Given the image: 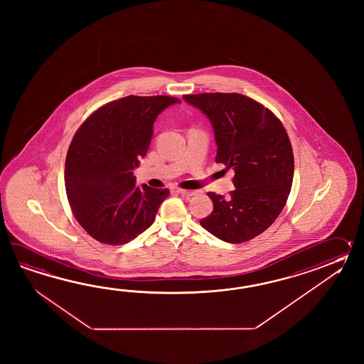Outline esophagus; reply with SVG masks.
Returning <instances> with one entry per match:
<instances>
[{"label": "esophagus", "instance_id": "34e87169", "mask_svg": "<svg viewBox=\"0 0 364 364\" xmlns=\"http://www.w3.org/2000/svg\"><path fill=\"white\" fill-rule=\"evenodd\" d=\"M178 193L181 195H183L186 198H190V196H193L195 195V191H191V190H183V188H178Z\"/></svg>", "mask_w": 364, "mask_h": 364}]
</instances>
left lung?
Returning a JSON list of instances; mask_svg holds the SVG:
<instances>
[{
    "label": "left lung",
    "instance_id": "1",
    "mask_svg": "<svg viewBox=\"0 0 364 364\" xmlns=\"http://www.w3.org/2000/svg\"><path fill=\"white\" fill-rule=\"evenodd\" d=\"M183 100L208 117L216 163L235 173L228 199L208 193L213 210L201 226L228 243L255 238L279 217L293 183L294 156L285 127L269 109L240 93L185 95Z\"/></svg>",
    "mask_w": 364,
    "mask_h": 364
}]
</instances>
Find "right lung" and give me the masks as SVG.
Wrapping results in <instances>:
<instances>
[{
    "instance_id": "1",
    "label": "right lung",
    "mask_w": 364,
    "mask_h": 364,
    "mask_svg": "<svg viewBox=\"0 0 364 364\" xmlns=\"http://www.w3.org/2000/svg\"><path fill=\"white\" fill-rule=\"evenodd\" d=\"M171 96H127L88 117L65 163V186L77 223L105 245H124L155 221L169 190L135 186L132 171L147 154L154 124Z\"/></svg>"
}]
</instances>
